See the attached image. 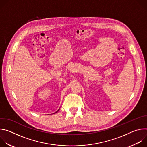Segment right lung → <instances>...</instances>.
I'll return each instance as SVG.
<instances>
[{
  "instance_id": "1",
  "label": "right lung",
  "mask_w": 147,
  "mask_h": 147,
  "mask_svg": "<svg viewBox=\"0 0 147 147\" xmlns=\"http://www.w3.org/2000/svg\"><path fill=\"white\" fill-rule=\"evenodd\" d=\"M59 109H59V110H58V111H57V112H58V111H59ZM55 112V113H56V112Z\"/></svg>"
}]
</instances>
